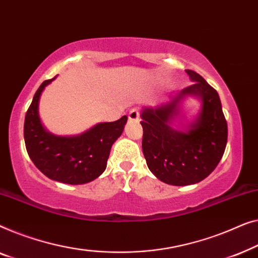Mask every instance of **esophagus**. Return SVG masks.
Segmentation results:
<instances>
[{
    "label": "esophagus",
    "instance_id": "obj_1",
    "mask_svg": "<svg viewBox=\"0 0 258 258\" xmlns=\"http://www.w3.org/2000/svg\"><path fill=\"white\" fill-rule=\"evenodd\" d=\"M139 115H140V113H139V110H138V108H132V110L130 111V113H128V119L130 120H139Z\"/></svg>",
    "mask_w": 258,
    "mask_h": 258
}]
</instances>
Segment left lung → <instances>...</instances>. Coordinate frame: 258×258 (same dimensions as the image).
Masks as SVG:
<instances>
[{
  "label": "left lung",
  "mask_w": 258,
  "mask_h": 258,
  "mask_svg": "<svg viewBox=\"0 0 258 258\" xmlns=\"http://www.w3.org/2000/svg\"><path fill=\"white\" fill-rule=\"evenodd\" d=\"M193 84L170 96L168 103L144 107L143 153L152 173L162 182L188 186L206 179L223 157L228 127L222 105L200 75L186 70ZM188 96L201 100V111L183 131L172 127L182 101Z\"/></svg>",
  "instance_id": "obj_1"
}]
</instances>
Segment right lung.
Listing matches in <instances>:
<instances>
[{"mask_svg":"<svg viewBox=\"0 0 258 258\" xmlns=\"http://www.w3.org/2000/svg\"><path fill=\"white\" fill-rule=\"evenodd\" d=\"M56 77L43 82L32 98L24 120V143L34 165L49 179L68 184L91 182L106 169L114 141L127 121L124 115L112 122H99L77 136H55L39 118V98Z\"/></svg>","mask_w":258,"mask_h":258,"instance_id":"1","label":"right lung"}]
</instances>
